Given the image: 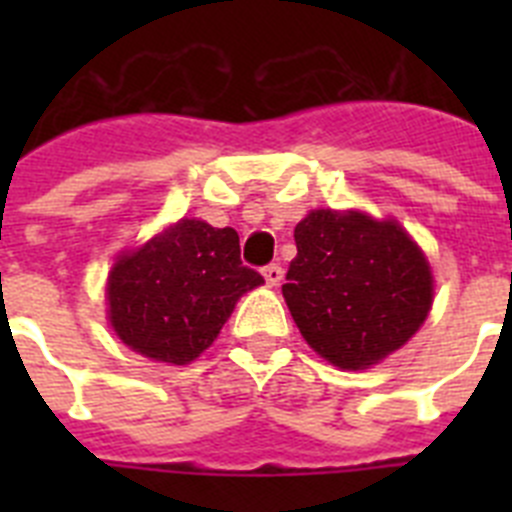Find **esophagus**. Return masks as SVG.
I'll list each match as a JSON object with an SVG mask.
<instances>
[{
  "instance_id": "esophagus-1",
  "label": "esophagus",
  "mask_w": 512,
  "mask_h": 512,
  "mask_svg": "<svg viewBox=\"0 0 512 512\" xmlns=\"http://www.w3.org/2000/svg\"><path fill=\"white\" fill-rule=\"evenodd\" d=\"M261 274H264V279H266V284H269V287H277V284L282 282V277H284V269L279 264H269V266H264V269H261Z\"/></svg>"
}]
</instances>
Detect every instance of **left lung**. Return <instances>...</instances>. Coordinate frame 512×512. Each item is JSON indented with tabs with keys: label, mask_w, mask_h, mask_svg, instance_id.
Segmentation results:
<instances>
[{
	"label": "left lung",
	"mask_w": 512,
	"mask_h": 512,
	"mask_svg": "<svg viewBox=\"0 0 512 512\" xmlns=\"http://www.w3.org/2000/svg\"><path fill=\"white\" fill-rule=\"evenodd\" d=\"M295 243L282 295L305 341L330 364H377L423 325L431 269L397 223L315 210L297 223Z\"/></svg>",
	"instance_id": "obj_1"
}]
</instances>
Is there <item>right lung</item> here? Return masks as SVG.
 Masks as SVG:
<instances>
[{"label": "right lung", "mask_w": 512, "mask_h": 512, "mask_svg": "<svg viewBox=\"0 0 512 512\" xmlns=\"http://www.w3.org/2000/svg\"><path fill=\"white\" fill-rule=\"evenodd\" d=\"M259 284L264 277L243 266L233 228L179 220L112 266L110 323L138 354L189 364L215 341L238 297Z\"/></svg>", "instance_id": "obj_1"}]
</instances>
